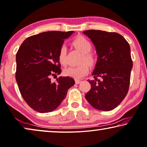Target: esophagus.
I'll use <instances>...</instances> for the list:
<instances>
[{
    "label": "esophagus",
    "instance_id": "esophagus-1",
    "mask_svg": "<svg viewBox=\"0 0 147 147\" xmlns=\"http://www.w3.org/2000/svg\"><path fill=\"white\" fill-rule=\"evenodd\" d=\"M80 82H81V80H75V83L76 84H79V83H80Z\"/></svg>",
    "mask_w": 147,
    "mask_h": 147
}]
</instances>
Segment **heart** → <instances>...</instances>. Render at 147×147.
Returning <instances> with one entry per match:
<instances>
[{"label":"heart","instance_id":"b5f03b06","mask_svg":"<svg viewBox=\"0 0 147 147\" xmlns=\"http://www.w3.org/2000/svg\"><path fill=\"white\" fill-rule=\"evenodd\" d=\"M73 43L75 48L83 53V57L81 59L82 64L76 67L67 68L63 71V74L69 77L79 79L88 73L89 66L88 64L90 66H94L95 65L96 57L94 55L90 52L92 45L84 37H77L76 39H74ZM66 53L67 47L64 45H61L58 53V61L62 66L66 65Z\"/></svg>","mask_w":147,"mask_h":147}]
</instances>
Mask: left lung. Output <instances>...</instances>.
<instances>
[{
	"instance_id": "1",
	"label": "left lung",
	"mask_w": 147,
	"mask_h": 147,
	"mask_svg": "<svg viewBox=\"0 0 147 147\" xmlns=\"http://www.w3.org/2000/svg\"><path fill=\"white\" fill-rule=\"evenodd\" d=\"M94 44L98 55L91 88L85 98L93 108L102 111L115 108L127 94L133 61L130 46L116 32L89 30L83 32Z\"/></svg>"
}]
</instances>
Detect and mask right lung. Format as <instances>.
I'll return each mask as SVG.
<instances>
[{
  "mask_svg": "<svg viewBox=\"0 0 147 147\" xmlns=\"http://www.w3.org/2000/svg\"><path fill=\"white\" fill-rule=\"evenodd\" d=\"M73 31H51L26 38L16 53V80L23 99L30 108L40 113L55 109L66 98L67 91L74 84L69 76H51L61 73L58 53L64 39Z\"/></svg>",
  "mask_w": 147,
  "mask_h": 147,
  "instance_id": "add662e5",
  "label": "right lung"
}]
</instances>
